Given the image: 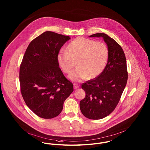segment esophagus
I'll return each mask as SVG.
<instances>
[{
    "instance_id": "esophagus-1",
    "label": "esophagus",
    "mask_w": 150,
    "mask_h": 150,
    "mask_svg": "<svg viewBox=\"0 0 150 150\" xmlns=\"http://www.w3.org/2000/svg\"><path fill=\"white\" fill-rule=\"evenodd\" d=\"M73 87H74V89H78V88H80V86H79V85H77V84L74 83V84H73Z\"/></svg>"
}]
</instances>
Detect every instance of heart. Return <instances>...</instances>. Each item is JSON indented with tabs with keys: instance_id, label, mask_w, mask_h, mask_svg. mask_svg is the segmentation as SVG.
I'll return each instance as SVG.
<instances>
[{
	"instance_id": "heart-1",
	"label": "heart",
	"mask_w": 150,
	"mask_h": 150,
	"mask_svg": "<svg viewBox=\"0 0 150 150\" xmlns=\"http://www.w3.org/2000/svg\"><path fill=\"white\" fill-rule=\"evenodd\" d=\"M68 51L61 50L57 56V62L62 71L69 73L74 66V60H78V68L73 70L68 78L74 82L93 79L102 73L107 63L109 50L102 42L80 37L72 41Z\"/></svg>"
}]
</instances>
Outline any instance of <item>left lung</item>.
<instances>
[{"label":"left lung","mask_w":150,"mask_h":150,"mask_svg":"<svg viewBox=\"0 0 150 150\" xmlns=\"http://www.w3.org/2000/svg\"><path fill=\"white\" fill-rule=\"evenodd\" d=\"M102 38L109 50L108 63L96 79L82 85L86 96L80 102L82 114L90 120L103 118L115 109L126 85L128 74L126 59L122 47L103 33L89 36Z\"/></svg>","instance_id":"8db88e82"}]
</instances>
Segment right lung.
<instances>
[{
	"label": "right lung",
	"mask_w": 150,
	"mask_h": 150,
	"mask_svg": "<svg viewBox=\"0 0 150 150\" xmlns=\"http://www.w3.org/2000/svg\"><path fill=\"white\" fill-rule=\"evenodd\" d=\"M69 36L46 31L32 40L20 67V89L27 106L44 119L57 117L73 91L64 76L57 56Z\"/></svg>",
	"instance_id": "add662e5"
}]
</instances>
